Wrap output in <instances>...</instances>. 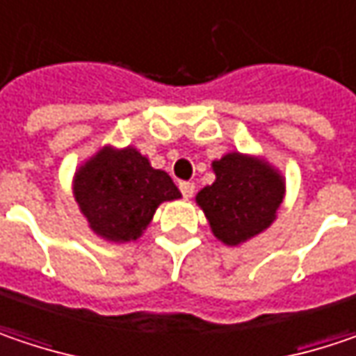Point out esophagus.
I'll return each instance as SVG.
<instances>
[{
    "label": "esophagus",
    "mask_w": 356,
    "mask_h": 356,
    "mask_svg": "<svg viewBox=\"0 0 356 356\" xmlns=\"http://www.w3.org/2000/svg\"><path fill=\"white\" fill-rule=\"evenodd\" d=\"M179 189H181L183 197L189 199L195 193V183H191V181H181V183H179Z\"/></svg>",
    "instance_id": "obj_1"
}]
</instances>
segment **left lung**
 <instances>
[{"label":"left lung","instance_id":"8db88e82","mask_svg":"<svg viewBox=\"0 0 356 356\" xmlns=\"http://www.w3.org/2000/svg\"><path fill=\"white\" fill-rule=\"evenodd\" d=\"M216 181L197 193V203L216 234L238 245L264 232L284 197L282 177L266 163L229 153L213 163Z\"/></svg>","mask_w":356,"mask_h":356}]
</instances>
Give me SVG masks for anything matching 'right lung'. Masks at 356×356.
<instances>
[{
  "label": "right lung",
  "instance_id": "add662e5",
  "mask_svg": "<svg viewBox=\"0 0 356 356\" xmlns=\"http://www.w3.org/2000/svg\"><path fill=\"white\" fill-rule=\"evenodd\" d=\"M74 195L90 227L111 241L136 240L159 203L181 197L173 179L133 147L100 151L76 173Z\"/></svg>",
  "mask_w": 356,
  "mask_h": 356
}]
</instances>
